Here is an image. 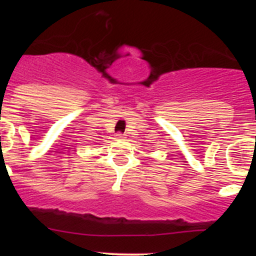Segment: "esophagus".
I'll return each instance as SVG.
<instances>
[{"instance_id":"esophagus-1","label":"esophagus","mask_w":256,"mask_h":256,"mask_svg":"<svg viewBox=\"0 0 256 256\" xmlns=\"http://www.w3.org/2000/svg\"><path fill=\"white\" fill-rule=\"evenodd\" d=\"M116 140H122V138H125V136H124V134H120V132H119V134H116Z\"/></svg>"}]
</instances>
